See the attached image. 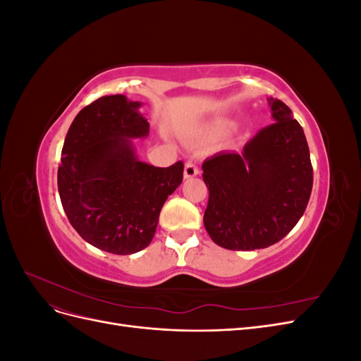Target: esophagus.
<instances>
[{
    "label": "esophagus",
    "mask_w": 361,
    "mask_h": 361,
    "mask_svg": "<svg viewBox=\"0 0 361 361\" xmlns=\"http://www.w3.org/2000/svg\"><path fill=\"white\" fill-rule=\"evenodd\" d=\"M197 174H199V169H197V166H195L194 162L188 161L187 164H185V170H183V176H185V179L194 178V176H197Z\"/></svg>",
    "instance_id": "esophagus-1"
}]
</instances>
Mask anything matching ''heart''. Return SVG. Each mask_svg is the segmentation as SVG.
Here are the masks:
<instances>
[{"instance_id":"b5f03b06","label":"heart","mask_w":361,"mask_h":361,"mask_svg":"<svg viewBox=\"0 0 361 361\" xmlns=\"http://www.w3.org/2000/svg\"><path fill=\"white\" fill-rule=\"evenodd\" d=\"M226 128H227V123H224V122H214V123L203 126L199 130V135L204 137V138H215L218 135H221Z\"/></svg>"}]
</instances>
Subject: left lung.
<instances>
[{
  "mask_svg": "<svg viewBox=\"0 0 361 361\" xmlns=\"http://www.w3.org/2000/svg\"><path fill=\"white\" fill-rule=\"evenodd\" d=\"M272 123L245 143L241 154L218 152L202 170L209 190L203 223L227 250L267 248L285 238L307 207L313 169L304 130L290 108L269 97Z\"/></svg>",
  "mask_w": 361,
  "mask_h": 361,
  "instance_id": "left-lung-1",
  "label": "left lung"
}]
</instances>
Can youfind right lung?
<instances>
[{
    "label": "right lung",
    "mask_w": 361,
    "mask_h": 361,
    "mask_svg": "<svg viewBox=\"0 0 361 361\" xmlns=\"http://www.w3.org/2000/svg\"><path fill=\"white\" fill-rule=\"evenodd\" d=\"M141 102L102 96L76 114L59 167L63 209L80 236L113 255H133L155 235L159 212L183 178V162L154 167L135 155L149 134Z\"/></svg>",
    "instance_id": "right-lung-1"
}]
</instances>
